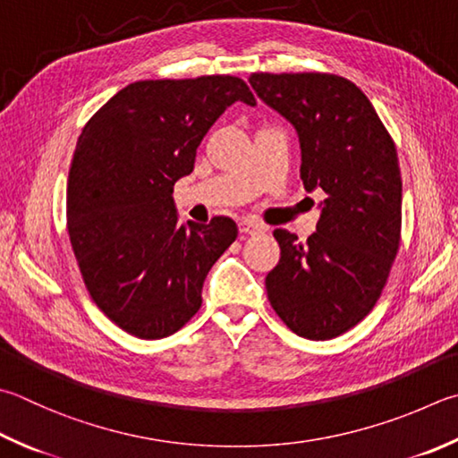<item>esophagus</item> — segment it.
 <instances>
[{
	"label": "esophagus",
	"instance_id": "esophagus-1",
	"mask_svg": "<svg viewBox=\"0 0 458 458\" xmlns=\"http://www.w3.org/2000/svg\"><path fill=\"white\" fill-rule=\"evenodd\" d=\"M265 227L261 225V223L257 221H251V219H241L239 221V233L241 235H257V233H261Z\"/></svg>",
	"mask_w": 458,
	"mask_h": 458
}]
</instances>
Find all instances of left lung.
Listing matches in <instances>:
<instances>
[{
	"label": "left lung",
	"mask_w": 458,
	"mask_h": 458,
	"mask_svg": "<svg viewBox=\"0 0 458 458\" xmlns=\"http://www.w3.org/2000/svg\"><path fill=\"white\" fill-rule=\"evenodd\" d=\"M249 83L297 129L307 191L327 195L307 243L273 231L281 259L265 279L267 297L293 333L335 339L373 310L399 251L394 141L367 95L341 75L251 73Z\"/></svg>",
	"instance_id": "left-lung-1"
}]
</instances>
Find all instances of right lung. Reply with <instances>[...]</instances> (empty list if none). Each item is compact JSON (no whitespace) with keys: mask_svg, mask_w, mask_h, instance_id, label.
<instances>
[{"mask_svg":"<svg viewBox=\"0 0 458 458\" xmlns=\"http://www.w3.org/2000/svg\"><path fill=\"white\" fill-rule=\"evenodd\" d=\"M235 101L255 106L233 75L129 83L77 140L67 179V231L93 303L140 339L177 333L201 307L213 263L237 239L229 217L177 225L174 185Z\"/></svg>","mask_w":458,"mask_h":458,"instance_id":"obj_1","label":"right lung"}]
</instances>
